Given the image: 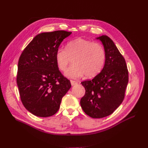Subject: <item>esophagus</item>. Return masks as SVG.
<instances>
[{"label":"esophagus","mask_w":148,"mask_h":148,"mask_svg":"<svg viewBox=\"0 0 148 148\" xmlns=\"http://www.w3.org/2000/svg\"><path fill=\"white\" fill-rule=\"evenodd\" d=\"M71 83L72 86L73 85H76V84H77V82H76V81H75L74 80H71Z\"/></svg>","instance_id":"34e87169"}]
</instances>
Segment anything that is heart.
<instances>
[{"label": "heart", "mask_w": 148, "mask_h": 148, "mask_svg": "<svg viewBox=\"0 0 148 148\" xmlns=\"http://www.w3.org/2000/svg\"><path fill=\"white\" fill-rule=\"evenodd\" d=\"M55 59L59 70L62 72L66 70L72 60L73 64L66 71L65 75L76 79L84 74L86 77H92L99 74L104 66L106 55L100 44L77 38L68 42L65 49H57Z\"/></svg>", "instance_id": "b5f03b06"}]
</instances>
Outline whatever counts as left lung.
<instances>
[{
  "instance_id": "8db88e82",
  "label": "left lung",
  "mask_w": 148,
  "mask_h": 148,
  "mask_svg": "<svg viewBox=\"0 0 148 148\" xmlns=\"http://www.w3.org/2000/svg\"><path fill=\"white\" fill-rule=\"evenodd\" d=\"M97 39L104 47L105 65L92 80L81 82L85 94L80 103L87 115L93 118H102L111 114L124 100L128 71L124 57L112 40L106 36Z\"/></svg>"
}]
</instances>
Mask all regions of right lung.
<instances>
[{
    "instance_id": "right-lung-1",
    "label": "right lung",
    "mask_w": 148,
    "mask_h": 148,
    "mask_svg": "<svg viewBox=\"0 0 148 148\" xmlns=\"http://www.w3.org/2000/svg\"><path fill=\"white\" fill-rule=\"evenodd\" d=\"M72 32L56 30L36 36L20 56L16 82L22 103L39 117L58 111L71 84L56 65L55 55L62 40Z\"/></svg>"
}]
</instances>
